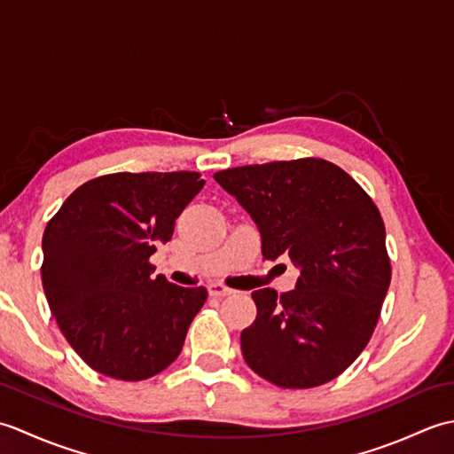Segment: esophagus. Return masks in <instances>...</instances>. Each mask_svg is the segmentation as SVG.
Here are the masks:
<instances>
[{"label": "esophagus", "mask_w": 454, "mask_h": 454, "mask_svg": "<svg viewBox=\"0 0 454 454\" xmlns=\"http://www.w3.org/2000/svg\"><path fill=\"white\" fill-rule=\"evenodd\" d=\"M208 294L215 296V298H224V296L234 294V291L230 286L222 285V283H212V285H208Z\"/></svg>", "instance_id": "1"}]
</instances>
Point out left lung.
Here are the masks:
<instances>
[{"label":"left lung","mask_w":454,"mask_h":454,"mask_svg":"<svg viewBox=\"0 0 454 454\" xmlns=\"http://www.w3.org/2000/svg\"><path fill=\"white\" fill-rule=\"evenodd\" d=\"M259 228L265 259L301 267L296 288L252 293L242 332L249 369L281 388L337 379L369 343L392 267L379 208L349 173L320 158L216 171Z\"/></svg>","instance_id":"1"}]
</instances>
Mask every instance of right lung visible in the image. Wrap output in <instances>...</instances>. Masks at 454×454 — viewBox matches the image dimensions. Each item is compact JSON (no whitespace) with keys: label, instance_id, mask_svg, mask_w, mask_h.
<instances>
[{"label":"right lung","instance_id":"add662e5","mask_svg":"<svg viewBox=\"0 0 454 454\" xmlns=\"http://www.w3.org/2000/svg\"><path fill=\"white\" fill-rule=\"evenodd\" d=\"M202 185L195 171L109 173L80 185L48 220L46 301L95 372L137 382L177 359L207 288L153 277L150 257Z\"/></svg>","mask_w":454,"mask_h":454}]
</instances>
